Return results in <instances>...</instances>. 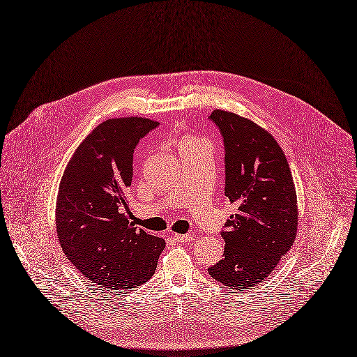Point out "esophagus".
<instances>
[{"mask_svg":"<svg viewBox=\"0 0 357 357\" xmlns=\"http://www.w3.org/2000/svg\"><path fill=\"white\" fill-rule=\"evenodd\" d=\"M174 240L180 243H187L190 240H193V234H174Z\"/></svg>","mask_w":357,"mask_h":357,"instance_id":"esophagus-1","label":"esophagus"}]
</instances>
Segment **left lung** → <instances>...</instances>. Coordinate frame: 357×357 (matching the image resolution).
Masks as SVG:
<instances>
[{
	"mask_svg": "<svg viewBox=\"0 0 357 357\" xmlns=\"http://www.w3.org/2000/svg\"><path fill=\"white\" fill-rule=\"evenodd\" d=\"M225 143V195L237 206L225 225V257L210 276L234 290L261 283L290 250L297 197L286 155L274 137L249 119L214 109L208 117Z\"/></svg>",
	"mask_w": 357,
	"mask_h": 357,
	"instance_id": "left-lung-1",
	"label": "left lung"
}]
</instances>
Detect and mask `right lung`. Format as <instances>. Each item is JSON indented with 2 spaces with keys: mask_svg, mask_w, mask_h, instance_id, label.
Masks as SVG:
<instances>
[{
  "mask_svg": "<svg viewBox=\"0 0 357 357\" xmlns=\"http://www.w3.org/2000/svg\"><path fill=\"white\" fill-rule=\"evenodd\" d=\"M158 126L143 117L109 119L81 143L63 174L56 207L61 249L83 276L105 290H128L155 271L166 241L130 222L132 153Z\"/></svg>",
  "mask_w": 357,
  "mask_h": 357,
  "instance_id": "add662e5",
  "label": "right lung"
}]
</instances>
